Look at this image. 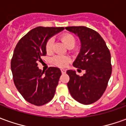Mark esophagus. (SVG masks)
<instances>
[{"mask_svg": "<svg viewBox=\"0 0 126 126\" xmlns=\"http://www.w3.org/2000/svg\"><path fill=\"white\" fill-rule=\"evenodd\" d=\"M61 73H62V74H65V73H66L65 69H61Z\"/></svg>", "mask_w": 126, "mask_h": 126, "instance_id": "esophagus-1", "label": "esophagus"}]
</instances>
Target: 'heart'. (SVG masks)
<instances>
[{"label":"heart","instance_id":"heart-1","mask_svg":"<svg viewBox=\"0 0 126 126\" xmlns=\"http://www.w3.org/2000/svg\"><path fill=\"white\" fill-rule=\"evenodd\" d=\"M61 40L63 41V43L65 44V46L68 48H74L76 42L75 37L72 34L69 33L62 34L61 36ZM53 42H54L53 39L50 38L46 44V51L48 54L52 52ZM52 62L55 65L58 66L59 67H65L70 62V58L67 56L58 55V56H55V57L52 59Z\"/></svg>","mask_w":126,"mask_h":126}]
</instances>
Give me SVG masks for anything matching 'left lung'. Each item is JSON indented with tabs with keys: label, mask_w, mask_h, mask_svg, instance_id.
Masks as SVG:
<instances>
[{
	"label": "left lung",
	"mask_w": 126,
	"mask_h": 126,
	"mask_svg": "<svg viewBox=\"0 0 126 126\" xmlns=\"http://www.w3.org/2000/svg\"><path fill=\"white\" fill-rule=\"evenodd\" d=\"M78 36L81 42L79 53L73 63L75 67L86 71L82 76L67 70V83L71 96L84 105L97 101L105 91L112 72L111 54L99 33L85 26L66 27Z\"/></svg>",
	"instance_id": "obj_1"
}]
</instances>
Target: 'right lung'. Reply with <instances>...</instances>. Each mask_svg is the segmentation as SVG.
<instances>
[{
	"mask_svg": "<svg viewBox=\"0 0 126 126\" xmlns=\"http://www.w3.org/2000/svg\"><path fill=\"white\" fill-rule=\"evenodd\" d=\"M64 28L37 27L26 33L19 41L13 55L11 67L15 86L25 100L36 106L52 100L59 79L60 69L50 67L43 71L38 67L42 57L47 55L48 39Z\"/></svg>",
	"mask_w": 126,
	"mask_h": 126,
	"instance_id": "right-lung-1",
	"label": "right lung"
}]
</instances>
